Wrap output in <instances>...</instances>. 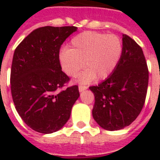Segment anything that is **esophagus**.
Masks as SVG:
<instances>
[{
	"instance_id": "1",
	"label": "esophagus",
	"mask_w": 160,
	"mask_h": 160,
	"mask_svg": "<svg viewBox=\"0 0 160 160\" xmlns=\"http://www.w3.org/2000/svg\"><path fill=\"white\" fill-rule=\"evenodd\" d=\"M87 88L88 87L86 85H79V91H80V92H82V91H84L85 90H86Z\"/></svg>"
}]
</instances>
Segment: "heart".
<instances>
[{
	"label": "heart",
	"mask_w": 160,
	"mask_h": 160,
	"mask_svg": "<svg viewBox=\"0 0 160 160\" xmlns=\"http://www.w3.org/2000/svg\"><path fill=\"white\" fill-rule=\"evenodd\" d=\"M122 51L123 45L119 36L86 31L71 40L70 49L60 51V61L69 76H74L82 66L85 67L76 75L77 82L85 84L96 77L99 80L108 77L116 67Z\"/></svg>",
	"instance_id": "heart-1"
}]
</instances>
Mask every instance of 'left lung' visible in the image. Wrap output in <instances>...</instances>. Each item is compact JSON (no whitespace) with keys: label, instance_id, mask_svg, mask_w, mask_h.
Wrapping results in <instances>:
<instances>
[{"label":"left lung","instance_id":"left-lung-1","mask_svg":"<svg viewBox=\"0 0 160 160\" xmlns=\"http://www.w3.org/2000/svg\"><path fill=\"white\" fill-rule=\"evenodd\" d=\"M121 57L109 77L90 90L95 95L93 118L109 131L129 126L141 112L146 98L149 70L141 47L123 35Z\"/></svg>","mask_w":160,"mask_h":160}]
</instances>
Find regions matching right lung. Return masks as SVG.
Listing matches in <instances>:
<instances>
[{
    "mask_svg": "<svg viewBox=\"0 0 160 160\" xmlns=\"http://www.w3.org/2000/svg\"><path fill=\"white\" fill-rule=\"evenodd\" d=\"M75 26H44L33 31L15 50L11 89L16 109L30 128L51 134L70 119L80 96L77 85L59 91L70 78L61 70L59 53Z\"/></svg>",
    "mask_w": 160,
    "mask_h": 160,
    "instance_id": "obj_1",
    "label": "right lung"
}]
</instances>
